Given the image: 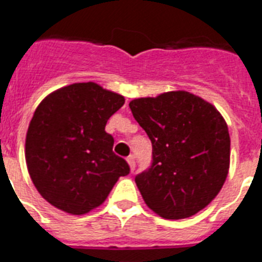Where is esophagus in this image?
<instances>
[{"mask_svg": "<svg viewBox=\"0 0 262 262\" xmlns=\"http://www.w3.org/2000/svg\"><path fill=\"white\" fill-rule=\"evenodd\" d=\"M126 161H127V164H129V167H130V171H132V172L135 171V167H136L135 156H133V155H130V156H129V157H127V159H126Z\"/></svg>", "mask_w": 262, "mask_h": 262, "instance_id": "esophagus-1", "label": "esophagus"}]
</instances>
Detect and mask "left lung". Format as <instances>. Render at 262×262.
Segmentation results:
<instances>
[{
    "label": "left lung",
    "instance_id": "1",
    "mask_svg": "<svg viewBox=\"0 0 262 262\" xmlns=\"http://www.w3.org/2000/svg\"><path fill=\"white\" fill-rule=\"evenodd\" d=\"M133 117L152 142L153 163L136 176L146 206L183 220L218 195L230 167V136L215 106L188 91L133 99Z\"/></svg>",
    "mask_w": 262,
    "mask_h": 262
}]
</instances>
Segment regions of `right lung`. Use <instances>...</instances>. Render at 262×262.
<instances>
[{"instance_id":"1","label":"right lung","mask_w":262,"mask_h":262,"mask_svg":"<svg viewBox=\"0 0 262 262\" xmlns=\"http://www.w3.org/2000/svg\"><path fill=\"white\" fill-rule=\"evenodd\" d=\"M125 103L94 82L72 83L47 95L32 117L25 161L36 190L48 203L83 215L106 201L129 165L113 152L106 122Z\"/></svg>"}]
</instances>
